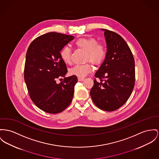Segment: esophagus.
I'll return each instance as SVG.
<instances>
[{
    "instance_id": "1",
    "label": "esophagus",
    "mask_w": 159,
    "mask_h": 159,
    "mask_svg": "<svg viewBox=\"0 0 159 159\" xmlns=\"http://www.w3.org/2000/svg\"><path fill=\"white\" fill-rule=\"evenodd\" d=\"M84 78H78V81H84Z\"/></svg>"
}]
</instances>
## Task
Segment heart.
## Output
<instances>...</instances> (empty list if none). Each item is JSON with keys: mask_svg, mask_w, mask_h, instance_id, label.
Wrapping results in <instances>:
<instances>
[{"mask_svg": "<svg viewBox=\"0 0 159 159\" xmlns=\"http://www.w3.org/2000/svg\"><path fill=\"white\" fill-rule=\"evenodd\" d=\"M75 45L80 49L86 52L85 61H90L95 65H99L106 58V47L101 43H98L94 38H80L75 41ZM60 57L65 64L71 62V49L68 46H64L60 51ZM92 71L90 64L76 65L69 70V74L79 78H83Z\"/></svg>", "mask_w": 159, "mask_h": 159, "instance_id": "heart-1", "label": "heart"}]
</instances>
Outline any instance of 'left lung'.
I'll list each match as a JSON object with an SVG mask.
<instances>
[{"label": "left lung", "mask_w": 159, "mask_h": 159, "mask_svg": "<svg viewBox=\"0 0 159 159\" xmlns=\"http://www.w3.org/2000/svg\"><path fill=\"white\" fill-rule=\"evenodd\" d=\"M101 30L104 32L107 53L95 74L101 82L94 80L90 96L99 108L112 111L123 106L132 93L135 81L134 59L120 35L109 30Z\"/></svg>", "instance_id": "left-lung-1"}]
</instances>
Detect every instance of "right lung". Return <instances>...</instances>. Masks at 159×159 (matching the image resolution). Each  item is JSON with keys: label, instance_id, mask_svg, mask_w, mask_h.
<instances>
[{"label": "right lung", "instance_id": "obj_1", "mask_svg": "<svg viewBox=\"0 0 159 159\" xmlns=\"http://www.w3.org/2000/svg\"><path fill=\"white\" fill-rule=\"evenodd\" d=\"M74 37L57 32L42 35L32 42L26 52L24 78L32 102L43 111L56 114L64 110L71 103L76 76L66 77V64L60 51ZM64 77L57 84L56 80Z\"/></svg>", "mask_w": 159, "mask_h": 159}]
</instances>
